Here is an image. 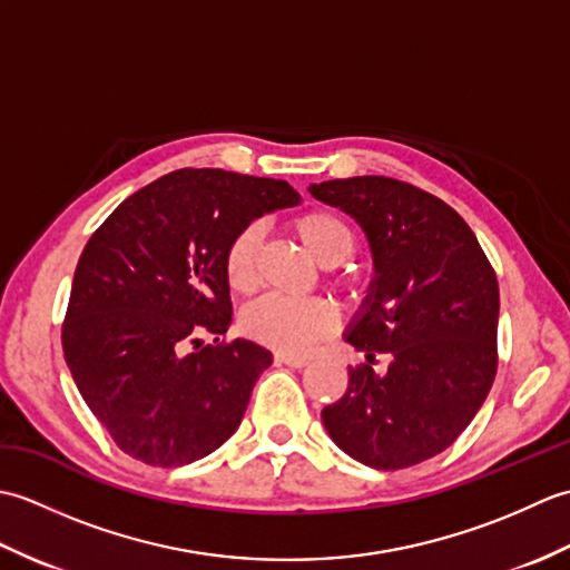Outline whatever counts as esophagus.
I'll return each instance as SVG.
<instances>
[{
    "label": "esophagus",
    "mask_w": 570,
    "mask_h": 570,
    "mask_svg": "<svg viewBox=\"0 0 570 570\" xmlns=\"http://www.w3.org/2000/svg\"><path fill=\"white\" fill-rule=\"evenodd\" d=\"M276 360L284 362V365H288V367H298V370L306 367L308 362H311L308 357H298V355H288V353H278Z\"/></svg>",
    "instance_id": "34e87169"
}]
</instances>
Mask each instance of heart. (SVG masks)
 Returning a JSON list of instances; mask_svg holds the SVG:
<instances>
[{
  "mask_svg": "<svg viewBox=\"0 0 570 570\" xmlns=\"http://www.w3.org/2000/svg\"><path fill=\"white\" fill-rule=\"evenodd\" d=\"M298 239L313 259L323 266L343 264L355 249V229L341 213L308 210L294 220ZM254 254H257V227H245L229 242L225 252V276L233 292L247 294L254 286ZM337 284H355L353 276H337ZM242 328L254 341L282 353L304 355L335 328V313L321 298L264 296L242 316Z\"/></svg>",
  "mask_w": 570,
  "mask_h": 570,
  "instance_id": "heart-1",
  "label": "heart"
}]
</instances>
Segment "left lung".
<instances>
[{
    "label": "left lung",
    "instance_id": "1",
    "mask_svg": "<svg viewBox=\"0 0 570 570\" xmlns=\"http://www.w3.org/2000/svg\"><path fill=\"white\" fill-rule=\"evenodd\" d=\"M311 196L353 215L374 276L345 341L367 355L323 409L325 431L377 470L423 463L453 445L498 374L500 286L478 237L451 205L406 180L335 178ZM390 354L386 373L371 370Z\"/></svg>",
    "mask_w": 570,
    "mask_h": 570
}]
</instances>
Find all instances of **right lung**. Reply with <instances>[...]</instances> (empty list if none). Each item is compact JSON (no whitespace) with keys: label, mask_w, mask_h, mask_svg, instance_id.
<instances>
[{"label":"right lung","mask_w":570,"mask_h":570,"mask_svg":"<svg viewBox=\"0 0 570 570\" xmlns=\"http://www.w3.org/2000/svg\"><path fill=\"white\" fill-rule=\"evenodd\" d=\"M301 200L286 180L180 168L129 196L85 245L63 321V355L119 451L178 468L239 426L266 347L225 335L229 242L254 217Z\"/></svg>","instance_id":"1"}]
</instances>
